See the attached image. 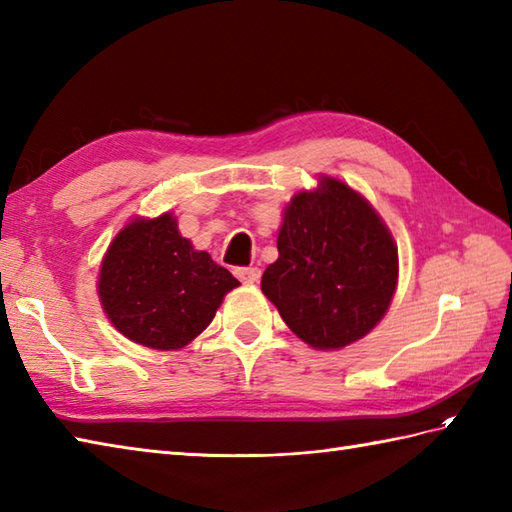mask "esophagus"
I'll use <instances>...</instances> for the list:
<instances>
[{"mask_svg":"<svg viewBox=\"0 0 512 512\" xmlns=\"http://www.w3.org/2000/svg\"><path fill=\"white\" fill-rule=\"evenodd\" d=\"M235 275L239 281H244V284H257L259 275H262V270L255 268V266H242V268H235Z\"/></svg>","mask_w":512,"mask_h":512,"instance_id":"obj_1","label":"esophagus"}]
</instances>
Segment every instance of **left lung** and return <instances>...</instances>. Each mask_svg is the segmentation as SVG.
I'll return each instance as SVG.
<instances>
[{"label":"left lung","instance_id":"obj_1","mask_svg":"<svg viewBox=\"0 0 512 512\" xmlns=\"http://www.w3.org/2000/svg\"><path fill=\"white\" fill-rule=\"evenodd\" d=\"M279 257L262 290L299 339L339 350L383 319L398 281V248L365 198L323 178L290 200Z\"/></svg>","mask_w":512,"mask_h":512}]
</instances>
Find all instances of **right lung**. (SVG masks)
<instances>
[{"mask_svg": "<svg viewBox=\"0 0 512 512\" xmlns=\"http://www.w3.org/2000/svg\"><path fill=\"white\" fill-rule=\"evenodd\" d=\"M239 281L209 253L193 250L169 213L134 220L101 264L99 295L114 328L151 350H178L215 317Z\"/></svg>", "mask_w": 512, "mask_h": 512, "instance_id": "obj_1", "label": "right lung"}]
</instances>
